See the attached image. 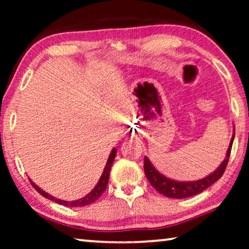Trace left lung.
Listing matches in <instances>:
<instances>
[{
    "instance_id": "left-lung-1",
    "label": "left lung",
    "mask_w": 249,
    "mask_h": 249,
    "mask_svg": "<svg viewBox=\"0 0 249 249\" xmlns=\"http://www.w3.org/2000/svg\"><path fill=\"white\" fill-rule=\"evenodd\" d=\"M235 137V128L233 136L231 138V142L229 148H227L226 157L223 160V162L218 166L217 169L205 178L196 181H176L167 178L166 176L160 174L158 170H156V168L151 165L149 159L145 157L144 158V170L147 179L150 182V184L157 190L159 193L166 196L168 197H172V199H184V197L193 196L204 191L205 189H208L210 185H212L214 182L221 178L224 174L226 169L227 163H229V159L231 156V145H233V141Z\"/></svg>"
}]
</instances>
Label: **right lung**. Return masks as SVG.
I'll return each mask as SVG.
<instances>
[{"label": "right lung", "mask_w": 249, "mask_h": 249, "mask_svg": "<svg viewBox=\"0 0 249 249\" xmlns=\"http://www.w3.org/2000/svg\"><path fill=\"white\" fill-rule=\"evenodd\" d=\"M116 156V149L113 148V150L111 151V154L108 156V159H107V166H105L104 170H103V174L101 176V178L99 180L98 184L95 185L93 190H92L90 193H88L86 196L81 197V199L79 200H74V201H65V200H60V199H57V197H54L53 196L48 195L47 192H45L44 190H41L39 187H37V185L33 182V181L29 179L31 181V183L34 188H35L36 191H38V193H40L41 196L47 197V199L52 200L53 202H56L58 204H61V205H65V206H70V208H79V206H86V205H89L91 203H93L96 200L99 199V197L102 196V193L105 191V189L107 187V182H108V178H109V171H111V168H112V163L114 161V158Z\"/></svg>", "instance_id": "1"}]
</instances>
